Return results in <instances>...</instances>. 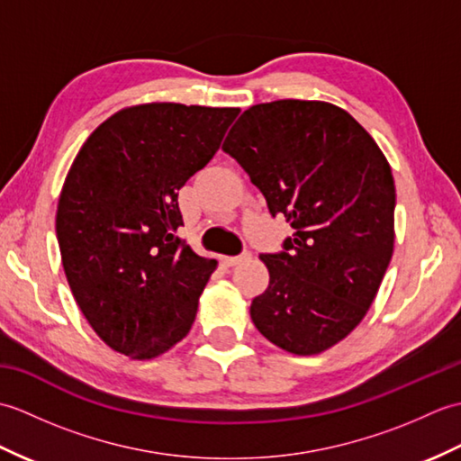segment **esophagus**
I'll use <instances>...</instances> for the list:
<instances>
[{
	"instance_id": "esophagus-1",
	"label": "esophagus",
	"mask_w": 461,
	"mask_h": 461,
	"mask_svg": "<svg viewBox=\"0 0 461 461\" xmlns=\"http://www.w3.org/2000/svg\"><path fill=\"white\" fill-rule=\"evenodd\" d=\"M249 258H251V253H249V251L241 253V256H236V258H225V266H230V267H233V266H240V263L248 261Z\"/></svg>"
}]
</instances>
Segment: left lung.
I'll list each match as a JSON object with an SVG mask.
<instances>
[{
	"label": "left lung",
	"instance_id": "left-lung-1",
	"mask_svg": "<svg viewBox=\"0 0 461 461\" xmlns=\"http://www.w3.org/2000/svg\"><path fill=\"white\" fill-rule=\"evenodd\" d=\"M221 149L295 230L283 251L259 256L269 285L251 301L253 325L293 355L330 348L366 315L393 258L384 154L347 111L295 99L251 106Z\"/></svg>",
	"mask_w": 461,
	"mask_h": 461
}]
</instances>
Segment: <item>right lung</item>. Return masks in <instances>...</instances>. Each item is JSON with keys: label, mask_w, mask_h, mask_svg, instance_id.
<instances>
[{"label": "right lung", "mask_w": 461, "mask_h": 461, "mask_svg": "<svg viewBox=\"0 0 461 461\" xmlns=\"http://www.w3.org/2000/svg\"><path fill=\"white\" fill-rule=\"evenodd\" d=\"M238 109L150 103L96 129L67 174L57 241L77 305L106 345L154 358L192 329L213 273L184 240L178 190L218 152Z\"/></svg>", "instance_id": "add662e5"}]
</instances>
